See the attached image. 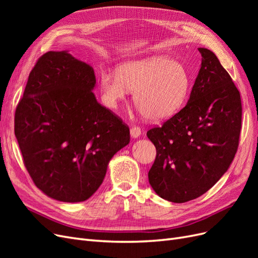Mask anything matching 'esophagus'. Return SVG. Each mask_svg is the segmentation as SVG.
<instances>
[{"label":"esophagus","mask_w":258,"mask_h":258,"mask_svg":"<svg viewBox=\"0 0 258 258\" xmlns=\"http://www.w3.org/2000/svg\"><path fill=\"white\" fill-rule=\"evenodd\" d=\"M130 135L132 138H138L141 136V128L138 126H132L130 128Z\"/></svg>","instance_id":"esophagus-1"}]
</instances>
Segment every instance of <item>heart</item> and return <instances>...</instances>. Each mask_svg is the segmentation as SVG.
<instances>
[{"instance_id": "b5f03b06", "label": "heart", "mask_w": 258, "mask_h": 258, "mask_svg": "<svg viewBox=\"0 0 258 258\" xmlns=\"http://www.w3.org/2000/svg\"><path fill=\"white\" fill-rule=\"evenodd\" d=\"M190 79L182 63L166 57L129 61L118 67L117 74L100 73L103 101L117 108L134 91V101L147 119L161 121L177 113L189 92Z\"/></svg>"}]
</instances>
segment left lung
Returning a JSON list of instances; mask_svg holds the SVG:
<instances>
[{
	"mask_svg": "<svg viewBox=\"0 0 258 258\" xmlns=\"http://www.w3.org/2000/svg\"><path fill=\"white\" fill-rule=\"evenodd\" d=\"M198 50L201 68L188 102L146 134L157 152L148 181L158 196L175 204L207 192L228 170L239 145L240 92L215 53Z\"/></svg>",
	"mask_w": 258,
	"mask_h": 258,
	"instance_id": "left-lung-1",
	"label": "left lung"
}]
</instances>
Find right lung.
Returning a JSON list of instances; mask_svg holds the SVG:
<instances>
[{
	"mask_svg": "<svg viewBox=\"0 0 258 258\" xmlns=\"http://www.w3.org/2000/svg\"><path fill=\"white\" fill-rule=\"evenodd\" d=\"M93 69L68 51H48L30 72L15 112V136L32 181L48 197L81 202L102 184L129 127L101 105Z\"/></svg>",
	"mask_w": 258,
	"mask_h": 258,
	"instance_id": "right-lung-1",
	"label": "right lung"
}]
</instances>
